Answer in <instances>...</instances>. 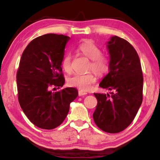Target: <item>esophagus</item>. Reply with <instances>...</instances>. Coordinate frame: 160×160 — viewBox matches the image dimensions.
<instances>
[{
    "instance_id": "obj_1",
    "label": "esophagus",
    "mask_w": 160,
    "mask_h": 160,
    "mask_svg": "<svg viewBox=\"0 0 160 160\" xmlns=\"http://www.w3.org/2000/svg\"><path fill=\"white\" fill-rule=\"evenodd\" d=\"M86 94H87V92H84V91L80 90L79 92H78V95L79 96H84V95H86Z\"/></svg>"
}]
</instances>
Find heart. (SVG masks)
<instances>
[{
	"label": "heart",
	"mask_w": 160,
	"mask_h": 160,
	"mask_svg": "<svg viewBox=\"0 0 160 160\" xmlns=\"http://www.w3.org/2000/svg\"><path fill=\"white\" fill-rule=\"evenodd\" d=\"M78 51L81 54L91 59L89 69L93 70L97 75H104L109 69V59L105 55L101 53V49L92 40H85L78 45ZM62 69L67 73L72 71V56L70 54L65 55L61 62ZM95 73L88 72L86 74L77 73L69 78L68 83L73 87L78 88L82 90L87 91L92 88V85L97 80Z\"/></svg>",
	"instance_id": "b5f03b06"
}]
</instances>
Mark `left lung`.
I'll return each instance as SVG.
<instances>
[{"label":"left lung","mask_w":160,"mask_h":160,"mask_svg":"<svg viewBox=\"0 0 160 160\" xmlns=\"http://www.w3.org/2000/svg\"><path fill=\"white\" fill-rule=\"evenodd\" d=\"M108 49L109 72L99 86L112 92L94 93L98 104L93 118L103 131L117 133L132 123L141 105L143 77L140 58L130 42L114 36L108 42Z\"/></svg>","instance_id":"left-lung-1"}]
</instances>
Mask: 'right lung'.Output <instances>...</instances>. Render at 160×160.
<instances>
[{"instance_id":"add662e5","label":"right lung","mask_w":160,"mask_h":160,"mask_svg":"<svg viewBox=\"0 0 160 160\" xmlns=\"http://www.w3.org/2000/svg\"><path fill=\"white\" fill-rule=\"evenodd\" d=\"M69 39L45 34L32 39L22 54L17 72L18 101L27 118L39 128L59 127L66 119L70 103L78 94L75 88L50 91L65 83L61 62Z\"/></svg>"}]
</instances>
